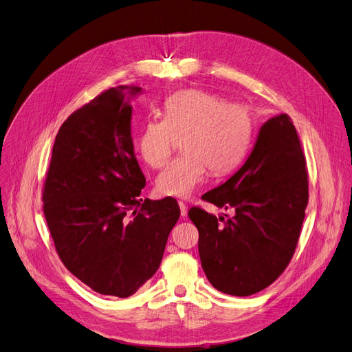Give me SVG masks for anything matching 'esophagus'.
I'll return each mask as SVG.
<instances>
[{"label": "esophagus", "mask_w": 352, "mask_h": 352, "mask_svg": "<svg viewBox=\"0 0 352 352\" xmlns=\"http://www.w3.org/2000/svg\"><path fill=\"white\" fill-rule=\"evenodd\" d=\"M179 208H180V216L186 217V214H188V207H186L185 202H179Z\"/></svg>", "instance_id": "1"}]
</instances>
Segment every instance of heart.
<instances>
[{
	"label": "heart",
	"mask_w": 352,
	"mask_h": 352,
	"mask_svg": "<svg viewBox=\"0 0 352 352\" xmlns=\"http://www.w3.org/2000/svg\"><path fill=\"white\" fill-rule=\"evenodd\" d=\"M164 119H148L138 136L144 162L162 167L172 154L176 136H184L182 155L157 176V192L163 197L188 198L204 182L208 167L221 175L235 168L251 140V116L241 104H226L216 94L185 89L168 97Z\"/></svg>",
	"instance_id": "obj_1"
}]
</instances>
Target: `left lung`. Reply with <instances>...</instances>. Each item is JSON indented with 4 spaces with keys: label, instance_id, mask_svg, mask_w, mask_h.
<instances>
[{
    "label": "left lung",
    "instance_id": "1",
    "mask_svg": "<svg viewBox=\"0 0 352 352\" xmlns=\"http://www.w3.org/2000/svg\"><path fill=\"white\" fill-rule=\"evenodd\" d=\"M228 217L192 207L202 270L217 291L248 296L263 291L289 264L305 217L308 180L300 140L287 114L258 131L247 162L225 184L202 195Z\"/></svg>",
    "mask_w": 352,
    "mask_h": 352
}]
</instances>
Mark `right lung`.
I'll return each mask as SVG.
<instances>
[{"mask_svg": "<svg viewBox=\"0 0 352 352\" xmlns=\"http://www.w3.org/2000/svg\"><path fill=\"white\" fill-rule=\"evenodd\" d=\"M141 94L133 85L110 88L69 116L42 197L63 264L92 291L119 298L153 278L180 216L175 198H140L145 176L135 157L131 100Z\"/></svg>", "mask_w": 352, "mask_h": 352, "instance_id": "add662e5", "label": "right lung"}]
</instances>
